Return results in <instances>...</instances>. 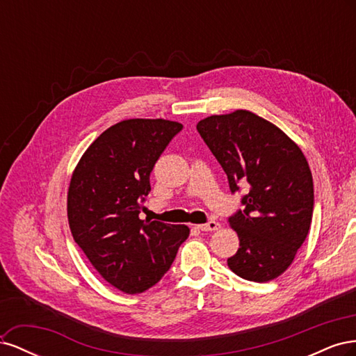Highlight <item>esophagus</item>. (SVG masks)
I'll use <instances>...</instances> for the list:
<instances>
[{
	"label": "esophagus",
	"instance_id": "34e87169",
	"mask_svg": "<svg viewBox=\"0 0 356 356\" xmlns=\"http://www.w3.org/2000/svg\"><path fill=\"white\" fill-rule=\"evenodd\" d=\"M220 227H221V225H220V222H217V221H209V222H207V224L197 225V229L202 230V232H215V230H218Z\"/></svg>",
	"mask_w": 356,
	"mask_h": 356
}]
</instances>
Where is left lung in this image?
<instances>
[{
    "mask_svg": "<svg viewBox=\"0 0 356 356\" xmlns=\"http://www.w3.org/2000/svg\"><path fill=\"white\" fill-rule=\"evenodd\" d=\"M197 132L224 169L232 193H248L229 218L239 250L230 270L254 282L281 276L306 241L314 213V179L300 147L273 123L246 110L211 115Z\"/></svg>",
    "mask_w": 356,
    "mask_h": 356,
    "instance_id": "8db88e82",
    "label": "left lung"
}]
</instances>
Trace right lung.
Returning <instances> with one entry per match:
<instances>
[{
    "mask_svg": "<svg viewBox=\"0 0 356 356\" xmlns=\"http://www.w3.org/2000/svg\"><path fill=\"white\" fill-rule=\"evenodd\" d=\"M181 129L163 118L123 120L95 139L72 172V238L105 281L126 294L156 285L190 234L187 225L139 218L149 174Z\"/></svg>",
    "mask_w": 356,
    "mask_h": 356,
    "instance_id": "1",
    "label": "right lung"
}]
</instances>
